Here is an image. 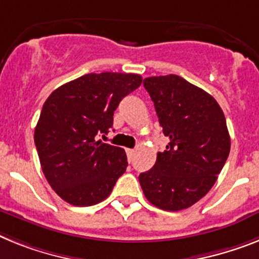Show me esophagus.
<instances>
[{"label": "esophagus", "instance_id": "34e87169", "mask_svg": "<svg viewBox=\"0 0 259 259\" xmlns=\"http://www.w3.org/2000/svg\"><path fill=\"white\" fill-rule=\"evenodd\" d=\"M126 154H127V159H129V162H132L134 158V155H136V150L127 149L126 150Z\"/></svg>", "mask_w": 259, "mask_h": 259}]
</instances>
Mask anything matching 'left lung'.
Wrapping results in <instances>:
<instances>
[{
    "label": "left lung",
    "mask_w": 259,
    "mask_h": 259,
    "mask_svg": "<svg viewBox=\"0 0 259 259\" xmlns=\"http://www.w3.org/2000/svg\"><path fill=\"white\" fill-rule=\"evenodd\" d=\"M170 142L153 168L138 177L150 203L182 210L205 196L216 183L230 151L220 105L209 93L178 75L143 80Z\"/></svg>",
    "instance_id": "obj_1"
}]
</instances>
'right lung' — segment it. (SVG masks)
I'll use <instances>...</instances> for the list:
<instances>
[{
  "label": "right lung",
  "mask_w": 259,
  "mask_h": 259,
  "mask_svg": "<svg viewBox=\"0 0 259 259\" xmlns=\"http://www.w3.org/2000/svg\"><path fill=\"white\" fill-rule=\"evenodd\" d=\"M141 82L136 73H88L46 100L34 141L46 179L64 201L95 205L109 196L126 171L125 150L99 137L108 134L119 101Z\"/></svg>",
  "instance_id": "add662e5"
}]
</instances>
